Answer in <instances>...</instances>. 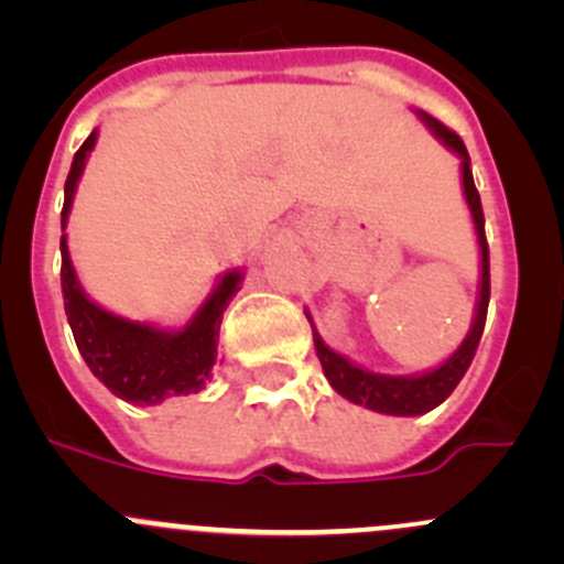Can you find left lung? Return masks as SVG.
I'll list each match as a JSON object with an SVG mask.
<instances>
[{"instance_id":"8db88e82","label":"left lung","mask_w":564,"mask_h":564,"mask_svg":"<svg viewBox=\"0 0 564 564\" xmlns=\"http://www.w3.org/2000/svg\"><path fill=\"white\" fill-rule=\"evenodd\" d=\"M423 122L445 141L451 150H456L460 155V172H464V196L466 204L471 209V218H475L477 229V242H480V256H482V278H480V303H477V316L471 324V333L466 335L464 344L458 346L456 355L447 362H442L440 368L429 373H420V377H384V373H371L366 368L355 366L346 357L335 355L333 349L322 344L318 333L314 329V346L318 362L324 368V377L329 379L335 390L344 398H349L351 403H362V406L373 409V412L382 414H401V417H412V414L431 412L434 406H440L453 390L458 388V382L464 379L466 368L475 360V351L480 346L482 327H486V314H488V297H491V270H488V242H486V218H482V204L480 193H477L475 180H471L469 169V152H466L464 141L456 130L447 128L445 122H440L431 113H420Z\"/></svg>"}]
</instances>
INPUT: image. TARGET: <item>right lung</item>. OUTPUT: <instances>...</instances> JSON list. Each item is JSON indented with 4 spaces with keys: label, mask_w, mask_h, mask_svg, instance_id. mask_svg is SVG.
Returning <instances> with one entry per match:
<instances>
[{
    "label": "right lung",
    "mask_w": 564,
    "mask_h": 564,
    "mask_svg": "<svg viewBox=\"0 0 564 564\" xmlns=\"http://www.w3.org/2000/svg\"><path fill=\"white\" fill-rule=\"evenodd\" d=\"M95 147V133L78 147L73 155L70 174L65 182V207H62V229L70 213L76 182L82 176L87 152ZM62 294H65V314L70 322L73 338L89 371L106 384L113 395L130 403L152 406L169 395L198 392L209 379L218 351L220 318L229 300L240 292V272H229L213 297L202 305L180 333H163L150 324L128 322L87 300L73 272L67 242L62 237Z\"/></svg>",
    "instance_id": "right-lung-1"
}]
</instances>
